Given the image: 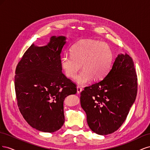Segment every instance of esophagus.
Returning a JSON list of instances; mask_svg holds the SVG:
<instances>
[{
    "instance_id": "34e87169",
    "label": "esophagus",
    "mask_w": 150,
    "mask_h": 150,
    "mask_svg": "<svg viewBox=\"0 0 150 150\" xmlns=\"http://www.w3.org/2000/svg\"><path fill=\"white\" fill-rule=\"evenodd\" d=\"M83 91L82 88L79 87V86H77V93L79 94V93H81V91Z\"/></svg>"
}]
</instances>
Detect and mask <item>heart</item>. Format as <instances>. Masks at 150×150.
I'll return each instance as SVG.
<instances>
[{
    "mask_svg": "<svg viewBox=\"0 0 150 150\" xmlns=\"http://www.w3.org/2000/svg\"><path fill=\"white\" fill-rule=\"evenodd\" d=\"M71 54H65L61 58V66L68 78H73L81 69L83 71L76 76L74 81L80 86H86L93 78L100 80L111 70L114 53L105 42L91 39L82 40L74 44Z\"/></svg>",
    "mask_w": 150,
    "mask_h": 150,
    "instance_id": "b5f03b06",
    "label": "heart"
}]
</instances>
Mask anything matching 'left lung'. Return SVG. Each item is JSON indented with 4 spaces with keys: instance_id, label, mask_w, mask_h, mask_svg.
Listing matches in <instances>:
<instances>
[{
    "instance_id": "obj_1",
    "label": "left lung",
    "mask_w": 150,
    "mask_h": 150,
    "mask_svg": "<svg viewBox=\"0 0 150 150\" xmlns=\"http://www.w3.org/2000/svg\"><path fill=\"white\" fill-rule=\"evenodd\" d=\"M137 80L132 58L120 54L105 78L81 93V105L93 132L107 135L120 128L137 98Z\"/></svg>"
}]
</instances>
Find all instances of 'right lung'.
<instances>
[{"label":"right lung","mask_w":150,"mask_h":150,"mask_svg":"<svg viewBox=\"0 0 150 150\" xmlns=\"http://www.w3.org/2000/svg\"><path fill=\"white\" fill-rule=\"evenodd\" d=\"M64 36H52L46 46L33 44L16 69L17 105L28 124L40 131L52 133L65 121L64 99L77 92L76 86L62 72L61 53Z\"/></svg>","instance_id":"obj_1"}]
</instances>
